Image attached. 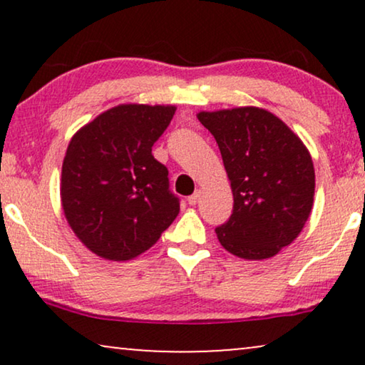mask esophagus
<instances>
[{
    "mask_svg": "<svg viewBox=\"0 0 365 365\" xmlns=\"http://www.w3.org/2000/svg\"><path fill=\"white\" fill-rule=\"evenodd\" d=\"M201 194H202L201 191H196L194 194H191V196L187 197V202L191 204V206H196V204L201 201Z\"/></svg>",
    "mask_w": 365,
    "mask_h": 365,
    "instance_id": "esophagus-1",
    "label": "esophagus"
}]
</instances>
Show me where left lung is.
<instances>
[{"mask_svg":"<svg viewBox=\"0 0 365 365\" xmlns=\"http://www.w3.org/2000/svg\"><path fill=\"white\" fill-rule=\"evenodd\" d=\"M231 181L234 207L216 229L221 246L247 261L274 257L311 216L316 173L302 139L276 114L256 106L201 111Z\"/></svg>","mask_w":365,"mask_h":365,"instance_id":"8db88e82","label":"left lung"}]
</instances>
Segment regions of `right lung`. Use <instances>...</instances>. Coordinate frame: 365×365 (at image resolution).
<instances>
[{"label":"right lung","mask_w":365,"mask_h":365,"mask_svg":"<svg viewBox=\"0 0 365 365\" xmlns=\"http://www.w3.org/2000/svg\"><path fill=\"white\" fill-rule=\"evenodd\" d=\"M176 113L173 104H119L78 129L61 169V206L76 237L106 261L146 252L179 214L168 169L153 144Z\"/></svg>","instance_id":"add662e5"}]
</instances>
